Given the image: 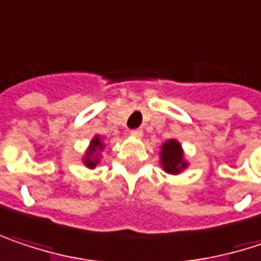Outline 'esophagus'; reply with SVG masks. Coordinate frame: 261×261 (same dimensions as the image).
Returning <instances> with one entry per match:
<instances>
[{
    "label": "esophagus",
    "mask_w": 261,
    "mask_h": 261,
    "mask_svg": "<svg viewBox=\"0 0 261 261\" xmlns=\"http://www.w3.org/2000/svg\"><path fill=\"white\" fill-rule=\"evenodd\" d=\"M131 136H134V137H142L143 136V131L140 130V128H134V130H130Z\"/></svg>",
    "instance_id": "1"
}]
</instances>
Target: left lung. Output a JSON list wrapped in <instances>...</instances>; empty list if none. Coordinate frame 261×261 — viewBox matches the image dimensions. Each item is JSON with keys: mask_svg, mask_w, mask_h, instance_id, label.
Returning a JSON list of instances; mask_svg holds the SVG:
<instances>
[{"mask_svg": "<svg viewBox=\"0 0 261 261\" xmlns=\"http://www.w3.org/2000/svg\"><path fill=\"white\" fill-rule=\"evenodd\" d=\"M161 163L167 173H179L187 166V163L182 158L180 145L176 140H169L163 145Z\"/></svg>", "mask_w": 261, "mask_h": 261, "instance_id": "1", "label": "left lung"}]
</instances>
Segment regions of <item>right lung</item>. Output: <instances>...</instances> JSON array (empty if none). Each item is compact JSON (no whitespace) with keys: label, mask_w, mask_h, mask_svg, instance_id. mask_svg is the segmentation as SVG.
I'll return each mask as SVG.
<instances>
[{"label":"right lung","mask_w":261,"mask_h":261,"mask_svg":"<svg viewBox=\"0 0 261 261\" xmlns=\"http://www.w3.org/2000/svg\"><path fill=\"white\" fill-rule=\"evenodd\" d=\"M101 148H103V143H101L100 137H95V139L92 140V143H91V149H89V152L86 154V160H85V164H86L88 167L92 169V167L95 166L97 160L92 158V155H94V152H97V149H101Z\"/></svg>","instance_id":"add662e5"}]
</instances>
